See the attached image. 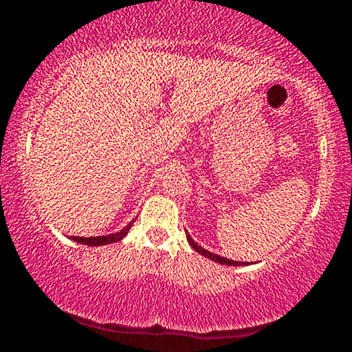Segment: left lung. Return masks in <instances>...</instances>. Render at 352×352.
I'll list each match as a JSON object with an SVG mask.
<instances>
[{"label":"left lung","mask_w":352,"mask_h":352,"mask_svg":"<svg viewBox=\"0 0 352 352\" xmlns=\"http://www.w3.org/2000/svg\"><path fill=\"white\" fill-rule=\"evenodd\" d=\"M187 240H188L190 246H192V248L195 250V252H199L200 254H204V256L210 258V260L217 261V263H221V265H228V266H241V265H248V263H245V261H243V263H241V261H233V260H228V258L218 256V254L212 253V252H208V250H205V248H201L200 245H197L195 241L192 240V236H190V235H187Z\"/></svg>","instance_id":"8db88e82"}]
</instances>
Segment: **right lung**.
Segmentation results:
<instances>
[{
  "instance_id": "1",
  "label": "right lung",
  "mask_w": 352,
  "mask_h": 352,
  "mask_svg": "<svg viewBox=\"0 0 352 352\" xmlns=\"http://www.w3.org/2000/svg\"><path fill=\"white\" fill-rule=\"evenodd\" d=\"M132 223H134V221L127 223V227H124L120 232L111 233V235H106V236H89V238L72 236L71 240L78 241V243H82V245H89V246H102V245H109V243H116V241H120L125 235H127L129 230H131V227H132Z\"/></svg>"
}]
</instances>
